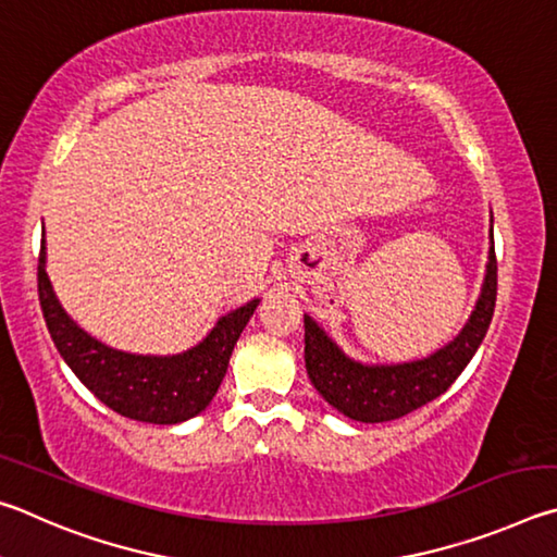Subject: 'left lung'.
Listing matches in <instances>:
<instances>
[{
  "label": "left lung",
  "instance_id": "obj_1",
  "mask_svg": "<svg viewBox=\"0 0 557 557\" xmlns=\"http://www.w3.org/2000/svg\"><path fill=\"white\" fill-rule=\"evenodd\" d=\"M494 222V220H492ZM494 227V224H492ZM496 304L494 230H490V257L472 315L445 347L413 362L367 364L343 352L333 337L306 315L308 379L325 401L359 423H386L408 416L445 394L470 364L490 330Z\"/></svg>",
  "mask_w": 557,
  "mask_h": 557
}]
</instances>
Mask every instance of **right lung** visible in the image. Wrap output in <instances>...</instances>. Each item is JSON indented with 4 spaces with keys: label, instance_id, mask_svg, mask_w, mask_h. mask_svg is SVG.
I'll use <instances>...</instances> for the list:
<instances>
[{
    "label": "right lung",
    "instance_id": "obj_1",
    "mask_svg": "<svg viewBox=\"0 0 557 557\" xmlns=\"http://www.w3.org/2000/svg\"><path fill=\"white\" fill-rule=\"evenodd\" d=\"M38 298L58 352L73 374L132 421L175 425L202 413L218 394L232 349L259 306V298L224 313L198 345L178 355H134L87 335L65 313L46 273V232L38 257Z\"/></svg>",
    "mask_w": 557,
    "mask_h": 557
}]
</instances>
